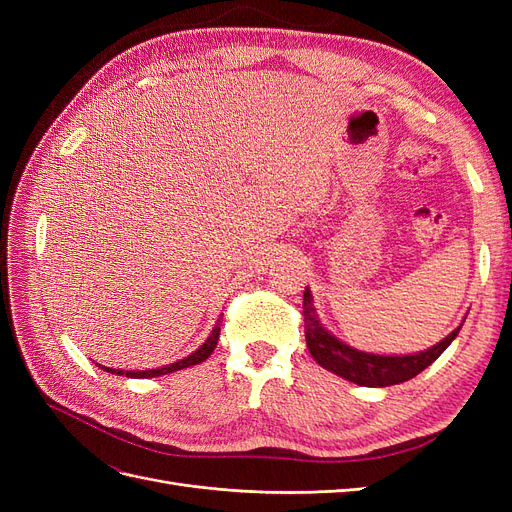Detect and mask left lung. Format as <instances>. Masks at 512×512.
<instances>
[{"mask_svg": "<svg viewBox=\"0 0 512 512\" xmlns=\"http://www.w3.org/2000/svg\"><path fill=\"white\" fill-rule=\"evenodd\" d=\"M303 316H305V342L309 354L314 356V361L333 371V374L342 376L359 386H391L406 382L414 376L421 374L425 367H429L438 356L451 346L453 339L457 337V327L451 335H446L442 342L431 346L429 350L416 352V354H371L356 350L344 342H339L335 335H331L322 327L316 309L312 303V292L305 288L303 292Z\"/></svg>", "mask_w": 512, "mask_h": 512, "instance_id": "8db88e82", "label": "left lung"}]
</instances>
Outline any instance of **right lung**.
<instances>
[{"mask_svg":"<svg viewBox=\"0 0 512 512\" xmlns=\"http://www.w3.org/2000/svg\"><path fill=\"white\" fill-rule=\"evenodd\" d=\"M220 324L222 320L218 318V322H215V327L211 331V335L205 339V344L200 346L198 350H194L192 354L185 356V359L177 361V363H170V365H164V367H158V369H141V371H132V369H113V367H104L98 363L100 369L108 371V374H117V376H126V378H156V376H164V374H173V371H179L183 367H192V365H198L207 361L211 352L215 350V346H218V339H220Z\"/></svg>","mask_w":512,"mask_h":512,"instance_id":"obj_1","label":"right lung"}]
</instances>
